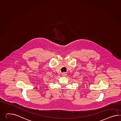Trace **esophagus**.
I'll return each mask as SVG.
<instances>
[{
  "label": "esophagus",
  "instance_id": "1",
  "mask_svg": "<svg viewBox=\"0 0 121 121\" xmlns=\"http://www.w3.org/2000/svg\"><path fill=\"white\" fill-rule=\"evenodd\" d=\"M62 75H65V73H62Z\"/></svg>",
  "mask_w": 121,
  "mask_h": 121
}]
</instances>
